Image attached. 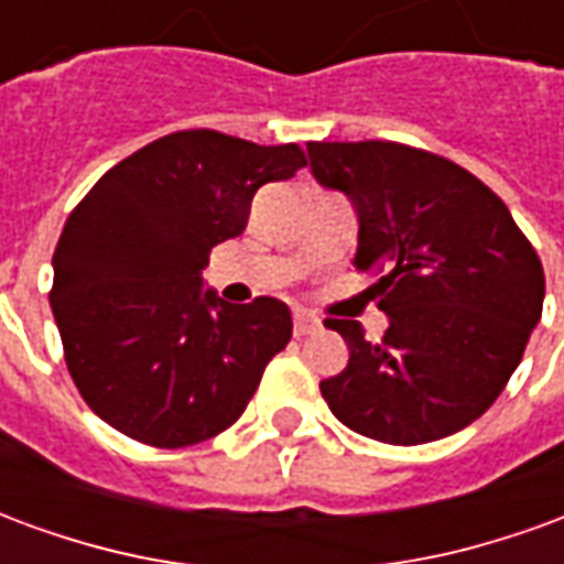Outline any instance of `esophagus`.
<instances>
[{
    "label": "esophagus",
    "mask_w": 564,
    "mask_h": 564,
    "mask_svg": "<svg viewBox=\"0 0 564 564\" xmlns=\"http://www.w3.org/2000/svg\"><path fill=\"white\" fill-rule=\"evenodd\" d=\"M319 329V319L314 314H307V311H295L293 314V332L295 338H302V335H311V332Z\"/></svg>",
    "instance_id": "esophagus-1"
}]
</instances>
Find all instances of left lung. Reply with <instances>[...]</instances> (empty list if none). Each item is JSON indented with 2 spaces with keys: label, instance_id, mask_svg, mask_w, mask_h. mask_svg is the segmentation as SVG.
Listing matches in <instances>:
<instances>
[{
  "label": "left lung",
  "instance_id": "8db88e82",
  "mask_svg": "<svg viewBox=\"0 0 564 564\" xmlns=\"http://www.w3.org/2000/svg\"><path fill=\"white\" fill-rule=\"evenodd\" d=\"M311 172L359 217L354 265L378 271L390 329L326 319L350 347L323 380L359 435L414 447L459 432L496 402L544 307V269L508 205L471 172L399 141H307Z\"/></svg>",
  "mask_w": 564,
  "mask_h": 564
}]
</instances>
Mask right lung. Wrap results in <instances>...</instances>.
Segmentation results:
<instances>
[{
	"instance_id": "obj_1",
	"label": "right lung",
	"mask_w": 564,
	"mask_h": 564,
	"mask_svg": "<svg viewBox=\"0 0 564 564\" xmlns=\"http://www.w3.org/2000/svg\"><path fill=\"white\" fill-rule=\"evenodd\" d=\"M299 144L262 148L184 129L117 162L68 214L54 250L56 329L80 399L117 432L174 449L245 414L290 307L202 293L210 247L245 232L250 202L305 169Z\"/></svg>"
}]
</instances>
